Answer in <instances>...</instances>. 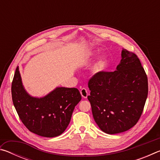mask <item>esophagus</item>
Returning a JSON list of instances; mask_svg holds the SVG:
<instances>
[{
  "instance_id": "obj_1",
  "label": "esophagus",
  "mask_w": 160,
  "mask_h": 160,
  "mask_svg": "<svg viewBox=\"0 0 160 160\" xmlns=\"http://www.w3.org/2000/svg\"><path fill=\"white\" fill-rule=\"evenodd\" d=\"M80 94H81V95H82V97H83V98H85V99H86L87 97H88V94H88V91L87 90V89H85V88L81 89Z\"/></svg>"
}]
</instances>
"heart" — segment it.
<instances>
[{"instance_id": "b5f03b06", "label": "heart", "mask_w": 160, "mask_h": 160, "mask_svg": "<svg viewBox=\"0 0 160 160\" xmlns=\"http://www.w3.org/2000/svg\"><path fill=\"white\" fill-rule=\"evenodd\" d=\"M96 55V53L94 51L88 53L86 56V58L90 59L92 58ZM108 66V58L105 56H102L98 58V60L94 64V72L95 73H101V72H104Z\"/></svg>"}]
</instances>
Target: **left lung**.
Instances as JSON below:
<instances>
[{
	"instance_id": "1",
	"label": "left lung",
	"mask_w": 160,
	"mask_h": 160,
	"mask_svg": "<svg viewBox=\"0 0 160 160\" xmlns=\"http://www.w3.org/2000/svg\"><path fill=\"white\" fill-rule=\"evenodd\" d=\"M88 88L93 118L103 132L119 133L137 123L148 97V83L134 53L123 48L116 70L95 74Z\"/></svg>"
}]
</instances>
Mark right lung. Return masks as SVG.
<instances>
[{
  "label": "right lung",
  "mask_w": 160,
  "mask_h": 160,
  "mask_svg": "<svg viewBox=\"0 0 160 160\" xmlns=\"http://www.w3.org/2000/svg\"><path fill=\"white\" fill-rule=\"evenodd\" d=\"M11 92L13 104L22 122L29 131L46 138L63 133L75 107L82 98L77 88L63 87H57L44 97H32L24 88L18 66Z\"/></svg>",
  "instance_id": "obj_1"
}]
</instances>
